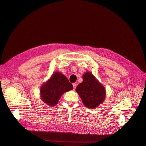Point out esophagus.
I'll return each mask as SVG.
<instances>
[{"instance_id":"1","label":"esophagus","mask_w":146,"mask_h":146,"mask_svg":"<svg viewBox=\"0 0 146 146\" xmlns=\"http://www.w3.org/2000/svg\"><path fill=\"white\" fill-rule=\"evenodd\" d=\"M73 89H75L76 88V86H77V85H76V83H73Z\"/></svg>"}]
</instances>
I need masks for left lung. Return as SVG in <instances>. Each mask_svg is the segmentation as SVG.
<instances>
[{
  "label": "left lung",
  "mask_w": 146,
  "mask_h": 146,
  "mask_svg": "<svg viewBox=\"0 0 146 146\" xmlns=\"http://www.w3.org/2000/svg\"><path fill=\"white\" fill-rule=\"evenodd\" d=\"M76 91L87 108H95L104 101L105 89L90 72L83 76V82L76 87Z\"/></svg>",
  "instance_id": "obj_1"
}]
</instances>
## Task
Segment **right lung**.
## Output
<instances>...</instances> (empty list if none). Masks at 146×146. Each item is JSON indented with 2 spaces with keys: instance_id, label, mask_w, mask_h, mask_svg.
Returning a JSON list of instances; mask_svg holds the SVG:
<instances>
[{
  "instance_id": "1",
  "label": "right lung",
  "mask_w": 146,
  "mask_h": 146,
  "mask_svg": "<svg viewBox=\"0 0 146 146\" xmlns=\"http://www.w3.org/2000/svg\"><path fill=\"white\" fill-rule=\"evenodd\" d=\"M73 85L62 73L56 72L40 89L42 101L50 106L57 104L59 99L66 92L72 90Z\"/></svg>"
}]
</instances>
